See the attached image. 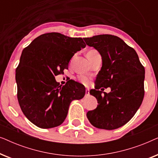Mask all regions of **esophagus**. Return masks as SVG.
<instances>
[{"mask_svg":"<svg viewBox=\"0 0 158 158\" xmlns=\"http://www.w3.org/2000/svg\"><path fill=\"white\" fill-rule=\"evenodd\" d=\"M89 95H90L89 90L86 89V90H85V96H89Z\"/></svg>","mask_w":158,"mask_h":158,"instance_id":"1","label":"esophagus"}]
</instances>
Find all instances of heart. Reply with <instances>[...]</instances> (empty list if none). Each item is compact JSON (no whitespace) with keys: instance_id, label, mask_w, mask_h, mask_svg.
<instances>
[{"instance_id":"b5f03b06","label":"heart","mask_w":158,"mask_h":158,"mask_svg":"<svg viewBox=\"0 0 158 158\" xmlns=\"http://www.w3.org/2000/svg\"><path fill=\"white\" fill-rule=\"evenodd\" d=\"M97 52H97L96 49H90V50H88L87 52V57H89V56L94 55V54H96ZM77 79L80 83H81L82 84H83V85H90V77H88V76H85V75H80L77 77Z\"/></svg>"}]
</instances>
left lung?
I'll return each instance as SVG.
<instances>
[{
	"label": "left lung",
	"instance_id": "8db88e82",
	"mask_svg": "<svg viewBox=\"0 0 158 158\" xmlns=\"http://www.w3.org/2000/svg\"><path fill=\"white\" fill-rule=\"evenodd\" d=\"M83 40L102 57L96 89L90 91L98 105L88 111L87 117L90 124L98 129L119 128L133 117L143 101L144 66L135 49L118 36L101 34ZM102 87H110L111 92L102 94L99 90Z\"/></svg>",
	"mask_w": 158,
	"mask_h": 158
}]
</instances>
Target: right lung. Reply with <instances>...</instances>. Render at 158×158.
<instances>
[{
    "instance_id": "obj_1",
    "label": "right lung",
    "mask_w": 158,
    "mask_h": 158,
    "mask_svg": "<svg viewBox=\"0 0 158 158\" xmlns=\"http://www.w3.org/2000/svg\"><path fill=\"white\" fill-rule=\"evenodd\" d=\"M85 46L82 38L51 32L36 37L23 50L16 70L17 98L23 114L36 127L59 126L71 101L85 96L82 84L70 80L61 86L55 76L63 73L75 53Z\"/></svg>"
}]
</instances>
